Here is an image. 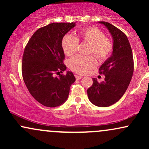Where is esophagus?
<instances>
[{
  "mask_svg": "<svg viewBox=\"0 0 149 149\" xmlns=\"http://www.w3.org/2000/svg\"><path fill=\"white\" fill-rule=\"evenodd\" d=\"M75 77H76V78L77 80H80V79H81L82 78H83V76H78V75H76V76H75Z\"/></svg>",
  "mask_w": 149,
  "mask_h": 149,
  "instance_id": "34e87169",
  "label": "esophagus"
}]
</instances>
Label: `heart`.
<instances>
[{
    "label": "heart",
    "mask_w": 149,
    "mask_h": 149,
    "mask_svg": "<svg viewBox=\"0 0 149 149\" xmlns=\"http://www.w3.org/2000/svg\"><path fill=\"white\" fill-rule=\"evenodd\" d=\"M79 40L89 43L88 53L92 54L100 61H104L111 56L113 50V43L110 38L105 36L102 30L96 26H88L79 31L78 37L66 34L62 38L61 46L64 54L71 56L77 52ZM97 61L92 55H77L70 59L69 67L79 74H85L95 68Z\"/></svg>",
    "instance_id": "heart-1"
}]
</instances>
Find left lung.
I'll list each match as a JSON object with an SVG mask.
<instances>
[{
	"mask_svg": "<svg viewBox=\"0 0 149 149\" xmlns=\"http://www.w3.org/2000/svg\"><path fill=\"white\" fill-rule=\"evenodd\" d=\"M109 29L113 39L112 55L100 66V74L105 75L99 83L93 78V84L87 90L89 100L95 106L107 107L121 98L130 83L134 72L132 51L127 37L115 26L100 22Z\"/></svg>",
	"mask_w": 149,
	"mask_h": 149,
	"instance_id": "1",
	"label": "left lung"
}]
</instances>
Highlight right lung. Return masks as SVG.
Masks as SVG:
<instances>
[{
	"instance_id": "obj_1",
	"label": "right lung",
	"mask_w": 149,
	"mask_h": 149,
	"mask_svg": "<svg viewBox=\"0 0 149 149\" xmlns=\"http://www.w3.org/2000/svg\"><path fill=\"white\" fill-rule=\"evenodd\" d=\"M75 26L73 22L49 24L36 31L25 47L22 64L23 80L32 97L45 107L64 103L76 80L71 71L60 74L66 69L61 41Z\"/></svg>"
}]
</instances>
